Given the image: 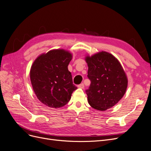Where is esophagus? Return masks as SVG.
I'll return each instance as SVG.
<instances>
[{
	"label": "esophagus",
	"mask_w": 151,
	"mask_h": 151,
	"mask_svg": "<svg viewBox=\"0 0 151 151\" xmlns=\"http://www.w3.org/2000/svg\"><path fill=\"white\" fill-rule=\"evenodd\" d=\"M78 88H84V84L82 83H81L80 85H79L77 86Z\"/></svg>",
	"instance_id": "obj_1"
}]
</instances>
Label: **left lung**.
I'll return each instance as SVG.
<instances>
[{
	"mask_svg": "<svg viewBox=\"0 0 151 151\" xmlns=\"http://www.w3.org/2000/svg\"><path fill=\"white\" fill-rule=\"evenodd\" d=\"M85 60L87 77L91 81L86 90L88 104L97 110L109 109L123 98L128 87V78L122 65L106 51L87 56Z\"/></svg>",
	"mask_w": 151,
	"mask_h": 151,
	"instance_id": "obj_1",
	"label": "left lung"
}]
</instances>
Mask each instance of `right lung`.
Returning <instances> with one entry per match:
<instances>
[{"label":"right lung","instance_id":"1","mask_svg":"<svg viewBox=\"0 0 151 151\" xmlns=\"http://www.w3.org/2000/svg\"><path fill=\"white\" fill-rule=\"evenodd\" d=\"M72 58L68 51L58 49L41 54L33 62L29 72L32 87L38 99L47 106H64L77 88L68 68Z\"/></svg>","mask_w":151,"mask_h":151}]
</instances>
